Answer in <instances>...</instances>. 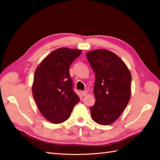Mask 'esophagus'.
Listing matches in <instances>:
<instances>
[{"instance_id": "esophagus-1", "label": "esophagus", "mask_w": 160, "mask_h": 160, "mask_svg": "<svg viewBox=\"0 0 160 160\" xmlns=\"http://www.w3.org/2000/svg\"><path fill=\"white\" fill-rule=\"evenodd\" d=\"M81 93H82V96H85L87 94V91H82V92H81Z\"/></svg>"}]
</instances>
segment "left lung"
<instances>
[{
    "label": "left lung",
    "instance_id": "1",
    "mask_svg": "<svg viewBox=\"0 0 160 160\" xmlns=\"http://www.w3.org/2000/svg\"><path fill=\"white\" fill-rule=\"evenodd\" d=\"M87 58L96 76V103L90 108L91 118L99 124H111L120 116L130 100L131 73L123 60L110 51H91Z\"/></svg>",
    "mask_w": 160,
    "mask_h": 160
}]
</instances>
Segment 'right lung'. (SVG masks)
Listing matches in <instances>:
<instances>
[{"label": "right lung", "instance_id": "1", "mask_svg": "<svg viewBox=\"0 0 160 160\" xmlns=\"http://www.w3.org/2000/svg\"><path fill=\"white\" fill-rule=\"evenodd\" d=\"M82 51L69 48L54 50L36 68L32 93L40 113L53 124L69 119L80 98L73 89L69 67Z\"/></svg>", "mask_w": 160, "mask_h": 160}]
</instances>
